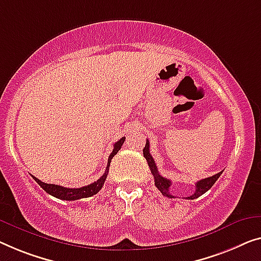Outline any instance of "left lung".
Here are the masks:
<instances>
[{"mask_svg": "<svg viewBox=\"0 0 261 261\" xmlns=\"http://www.w3.org/2000/svg\"><path fill=\"white\" fill-rule=\"evenodd\" d=\"M149 147H150V144H149V141L146 139L145 147L143 149V154H144V157H145L147 164H149V168L151 170V173H152V176L154 178L155 188H157L159 191L162 192L163 196H165L168 198H174L172 194L169 192V189H170V186H171V184H172V182H171V180H169L168 178H164L163 176H161V174H159L158 170H157V165H155L152 155H151V153H150ZM221 173H223V171H221V172H219V173L215 174V176L205 178V179H201L199 181H197L196 182V191H194V193L191 194V196L186 197V199H191V200L196 199V198L200 197L201 194H204L206 191H208V190L213 186V184H215V182L217 181L218 178L220 177Z\"/></svg>", "mask_w": 261, "mask_h": 261, "instance_id": "1", "label": "left lung"}]
</instances>
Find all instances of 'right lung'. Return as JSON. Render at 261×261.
Returning <instances> with one entry per match:
<instances>
[{
    "instance_id": "obj_1",
    "label": "right lung",
    "mask_w": 261,
    "mask_h": 261,
    "mask_svg": "<svg viewBox=\"0 0 261 261\" xmlns=\"http://www.w3.org/2000/svg\"><path fill=\"white\" fill-rule=\"evenodd\" d=\"M124 141H125V137H122L118 142H116L114 144V150H112V152L110 153V155H109L106 172H104L103 176L100 177L98 180L93 181L92 184H90V185L83 186V188H79V189H69V188H63V186H61V185L46 184V182L41 181L40 179H38V178L34 177L33 174H31V177L34 178L35 181H36L37 184L40 185L46 193L51 194V196L56 197L61 200H77V199H82V198L91 197L103 188L104 181H106L108 172H109V168H110L111 159L114 158L115 154H117V152L120 150V147H122V145H123Z\"/></svg>"
}]
</instances>
